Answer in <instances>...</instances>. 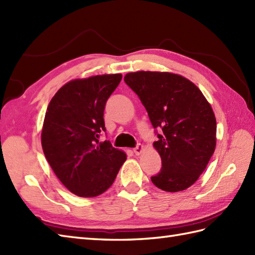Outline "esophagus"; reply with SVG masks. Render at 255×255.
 Masks as SVG:
<instances>
[{
    "mask_svg": "<svg viewBox=\"0 0 255 255\" xmlns=\"http://www.w3.org/2000/svg\"><path fill=\"white\" fill-rule=\"evenodd\" d=\"M143 151V145L142 144H137L136 148H133V153L136 155H139Z\"/></svg>",
    "mask_w": 255,
    "mask_h": 255,
    "instance_id": "obj_1",
    "label": "esophagus"
}]
</instances>
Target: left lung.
I'll use <instances>...</instances> for the list:
<instances>
[{"mask_svg": "<svg viewBox=\"0 0 255 255\" xmlns=\"http://www.w3.org/2000/svg\"><path fill=\"white\" fill-rule=\"evenodd\" d=\"M155 128L162 167L151 176L156 187L180 192L192 186L216 148V118L202 92L182 75L138 71L125 75ZM159 132H157V130Z\"/></svg>", "mask_w": 255, "mask_h": 255, "instance_id": "left-lung-1", "label": "left lung"}]
</instances>
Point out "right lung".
Returning a JSON list of instances; mask_svg holds the SVG:
<instances>
[{
    "label": "right lung",
    "mask_w": 255,
    "mask_h": 255,
    "mask_svg": "<svg viewBox=\"0 0 255 255\" xmlns=\"http://www.w3.org/2000/svg\"><path fill=\"white\" fill-rule=\"evenodd\" d=\"M122 74H103L64 84L48 105L41 145L48 163L70 192L95 197L110 188L126 153L110 141L100 142L106 130L104 110Z\"/></svg>",
    "instance_id": "right-lung-1"
}]
</instances>
